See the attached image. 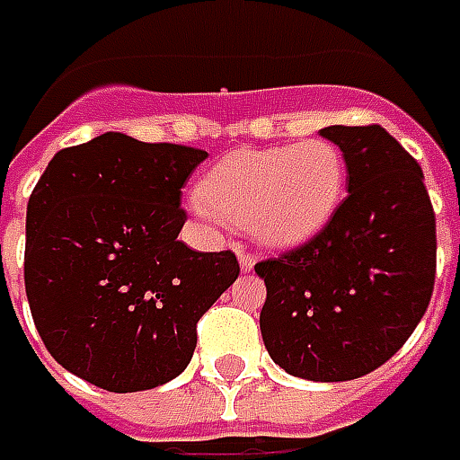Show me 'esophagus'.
Segmentation results:
<instances>
[{
  "label": "esophagus",
  "mask_w": 460,
  "mask_h": 460,
  "mask_svg": "<svg viewBox=\"0 0 460 460\" xmlns=\"http://www.w3.org/2000/svg\"><path fill=\"white\" fill-rule=\"evenodd\" d=\"M237 255H240V267H243L245 272H250V270L255 267L257 257L252 255V252H247L245 247H240V252H237Z\"/></svg>",
  "instance_id": "1"
}]
</instances>
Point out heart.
I'll list each match as a JSON object with an SVG mask.
<instances>
[{
    "label": "heart",
    "mask_w": 460,
    "mask_h": 460,
    "mask_svg": "<svg viewBox=\"0 0 460 460\" xmlns=\"http://www.w3.org/2000/svg\"><path fill=\"white\" fill-rule=\"evenodd\" d=\"M344 185L347 161L329 138L243 148L200 178L195 210L205 217L250 223L265 245H297L329 223Z\"/></svg>",
    "instance_id": "heart-1"
}]
</instances>
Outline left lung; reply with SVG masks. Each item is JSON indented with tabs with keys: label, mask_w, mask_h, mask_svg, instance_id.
I'll return each mask as SVG.
<instances>
[{
	"label": "left lung",
	"mask_w": 460,
	"mask_h": 460,
	"mask_svg": "<svg viewBox=\"0 0 460 460\" xmlns=\"http://www.w3.org/2000/svg\"><path fill=\"white\" fill-rule=\"evenodd\" d=\"M349 195L305 245L257 262L262 341L309 381H349L402 349L431 302L436 215L421 165L381 126H329Z\"/></svg>",
	"instance_id": "8db88e82"
}]
</instances>
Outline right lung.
Returning a JSON list of instances; mask_svg holds the SVG:
<instances>
[{"label":"right lung","instance_id":"add662e5","mask_svg":"<svg viewBox=\"0 0 460 460\" xmlns=\"http://www.w3.org/2000/svg\"><path fill=\"white\" fill-rule=\"evenodd\" d=\"M208 153L103 133L58 151L27 205L24 288L44 347L99 389L143 392L190 364L198 322L240 275L178 240Z\"/></svg>","mask_w":460,"mask_h":460}]
</instances>
